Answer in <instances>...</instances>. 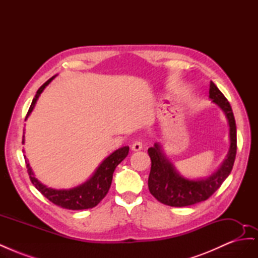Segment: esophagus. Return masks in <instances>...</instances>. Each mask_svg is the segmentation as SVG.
<instances>
[{"instance_id": "esophagus-1", "label": "esophagus", "mask_w": 258, "mask_h": 258, "mask_svg": "<svg viewBox=\"0 0 258 258\" xmlns=\"http://www.w3.org/2000/svg\"><path fill=\"white\" fill-rule=\"evenodd\" d=\"M131 150L135 151V152L141 151V150H142V142L135 141L134 143H132V145H131Z\"/></svg>"}]
</instances>
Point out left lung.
Segmentation results:
<instances>
[{"mask_svg": "<svg viewBox=\"0 0 258 258\" xmlns=\"http://www.w3.org/2000/svg\"><path fill=\"white\" fill-rule=\"evenodd\" d=\"M209 97L220 106L225 113L229 123L230 147L222 166L214 173L206 178L189 179L179 175L165 154L161 146L156 143L148 148V155L152 160L148 189L151 194L163 205L170 207H187L205 201L220 188L223 182L230 174L237 154V128L236 120L228 100L211 82Z\"/></svg>", "mask_w": 258, "mask_h": 258, "instance_id": "1", "label": "left lung"}]
</instances>
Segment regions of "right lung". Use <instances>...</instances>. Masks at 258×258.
Returning a JSON list of instances; mask_svg holds the SVG:
<instances>
[{"mask_svg": "<svg viewBox=\"0 0 258 258\" xmlns=\"http://www.w3.org/2000/svg\"><path fill=\"white\" fill-rule=\"evenodd\" d=\"M54 77H56V75L52 76L50 80H48L44 85H42L40 89L37 90L32 103H31L28 114L26 116V119L28 118V116L31 114V112L33 111L38 97L41 96V93L43 92L46 86H47ZM23 138H25V136H23ZM128 153L129 146H123L118 148V150H116L102 161V163L97 168L96 172L93 173V175L88 179V181H86L85 183L70 189H53L50 188V187L45 186L38 181L37 178H35L32 172V169L30 168L27 159L26 163L31 182H32V184L36 187V189L38 191H41L44 197L51 201L52 204L63 209L85 210L92 209L93 207H96L99 202L106 196V194L108 189H110L112 184L114 170L124 158L127 157Z\"/></svg>", "mask_w": 258, "mask_h": 258, "instance_id": "add662e5", "label": "right lung"}]
</instances>
